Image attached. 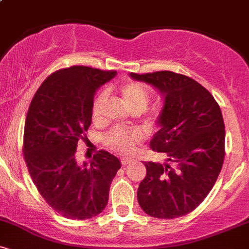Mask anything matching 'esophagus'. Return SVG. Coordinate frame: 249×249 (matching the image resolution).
Masks as SVG:
<instances>
[{
    "mask_svg": "<svg viewBox=\"0 0 249 249\" xmlns=\"http://www.w3.org/2000/svg\"><path fill=\"white\" fill-rule=\"evenodd\" d=\"M121 161H122L123 165H127V164H130L131 161H132V158H127V157H123V158L121 159Z\"/></svg>",
    "mask_w": 249,
    "mask_h": 249,
    "instance_id": "34e87169",
    "label": "esophagus"
}]
</instances>
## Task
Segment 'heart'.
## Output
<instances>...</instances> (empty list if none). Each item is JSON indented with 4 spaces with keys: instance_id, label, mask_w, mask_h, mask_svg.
Returning a JSON list of instances; mask_svg holds the SVG:
<instances>
[{
    "instance_id": "1",
    "label": "heart",
    "mask_w": 249,
    "mask_h": 249,
    "mask_svg": "<svg viewBox=\"0 0 249 249\" xmlns=\"http://www.w3.org/2000/svg\"><path fill=\"white\" fill-rule=\"evenodd\" d=\"M119 93L124 102L125 107L132 111H144L146 110L150 103V92L145 85L142 83L128 82L124 83L119 88ZM107 101V91H102L96 98L93 99L91 115L93 122H99L102 119L103 107ZM141 141V133L137 131H125L122 128H113L105 136V142L108 147L118 151L121 153H127L133 150L134 145Z\"/></svg>"
}]
</instances>
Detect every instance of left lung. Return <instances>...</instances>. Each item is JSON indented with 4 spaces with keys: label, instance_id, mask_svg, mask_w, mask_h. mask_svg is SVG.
Returning <instances> with one entry per match:
<instances>
[{
    "label": "left lung",
    "instance_id": "8db88e82",
    "mask_svg": "<svg viewBox=\"0 0 249 249\" xmlns=\"http://www.w3.org/2000/svg\"><path fill=\"white\" fill-rule=\"evenodd\" d=\"M164 97L157 118L159 130L150 146L165 161L145 162L146 177L137 198L145 213L174 219L192 212L215 184L225 157V124L214 97L190 77L172 71L137 75Z\"/></svg>",
    "mask_w": 249,
    "mask_h": 249
}]
</instances>
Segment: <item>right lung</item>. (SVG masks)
I'll use <instances>...</instances> for the list:
<instances>
[{"label": "right lung", "mask_w": 249, "mask_h": 249, "mask_svg": "<svg viewBox=\"0 0 249 249\" xmlns=\"http://www.w3.org/2000/svg\"><path fill=\"white\" fill-rule=\"evenodd\" d=\"M116 71L71 67L53 72L36 91L24 125L23 153L28 170L48 205L72 220L104 211L121 160L101 151L78 164L77 142L92 121L96 91Z\"/></svg>", "instance_id": "add662e5"}]
</instances>
